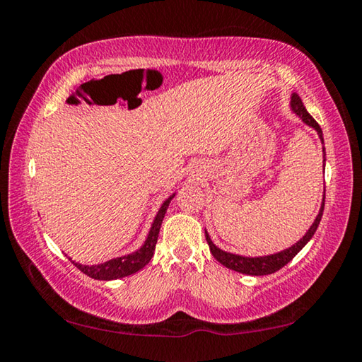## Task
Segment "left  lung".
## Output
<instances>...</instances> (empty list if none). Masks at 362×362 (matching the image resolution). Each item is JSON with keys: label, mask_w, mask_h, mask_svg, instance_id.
Listing matches in <instances>:
<instances>
[{"label": "left lung", "mask_w": 362, "mask_h": 362, "mask_svg": "<svg viewBox=\"0 0 362 362\" xmlns=\"http://www.w3.org/2000/svg\"><path fill=\"white\" fill-rule=\"evenodd\" d=\"M291 107L293 110V113L298 115V118H302V121L305 122V124H308L310 127H313V129L317 132V136H320L321 142L324 144L322 131H321L320 124H317V122L313 119V116H311L308 112H306V108L303 107L302 99H300L297 94H292ZM324 161H326V159H324ZM324 198H326V188H324ZM322 211H324V199H322L321 209H320V214H317L315 223L310 226V230L306 231V235L302 238V240L297 241L292 247L286 249V250H281V252L272 254V255L243 257V255L225 252V250L218 249L216 244L211 241V238H209V235H207V231H206V241H207V244H209V249H211V252L214 255V259L222 263L223 267L233 269V272L250 274V276H263V274H272V273L278 272V269L283 268L284 265H287V263H289L293 259V257H296L300 252V250L305 247V244L308 243L311 238H313L315 231L317 228V225H320V222H321Z\"/></svg>", "instance_id": "1"}]
</instances>
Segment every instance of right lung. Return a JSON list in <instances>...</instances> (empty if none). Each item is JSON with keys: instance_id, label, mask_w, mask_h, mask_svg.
I'll list each match as a JSON object with an SVG mask.
<instances>
[{"instance_id": "1", "label": "right lung", "mask_w": 362, "mask_h": 362, "mask_svg": "<svg viewBox=\"0 0 362 362\" xmlns=\"http://www.w3.org/2000/svg\"><path fill=\"white\" fill-rule=\"evenodd\" d=\"M174 194L169 196V198L163 203V206L159 207L156 217L151 223L148 236H146V241L144 243L142 247L136 250V252L124 257H118V259H112L105 263H100V265H90V267L81 265V263H76L70 259L73 265H75L78 269H81L84 274H88L89 278L100 279V281H112V279L124 278V276H129V274L137 273L139 269H142L146 263L151 260L153 254H155L159 228H161L164 214H166L170 199L174 198Z\"/></svg>"}]
</instances>
